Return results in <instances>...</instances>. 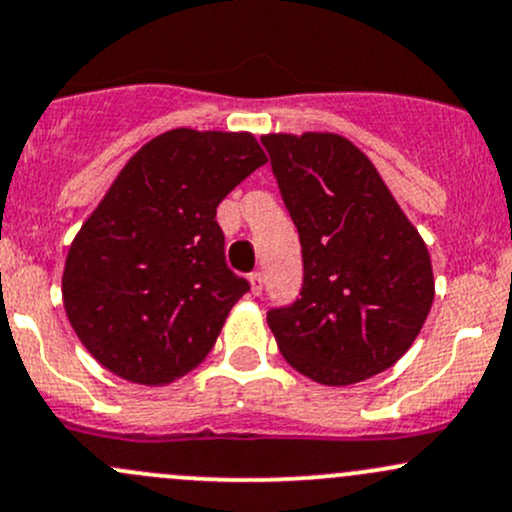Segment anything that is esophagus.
I'll return each instance as SVG.
<instances>
[{"instance_id": "obj_1", "label": "esophagus", "mask_w": 512, "mask_h": 512, "mask_svg": "<svg viewBox=\"0 0 512 512\" xmlns=\"http://www.w3.org/2000/svg\"><path fill=\"white\" fill-rule=\"evenodd\" d=\"M262 287H265V279H262L260 272L250 274V289L252 294H262Z\"/></svg>"}]
</instances>
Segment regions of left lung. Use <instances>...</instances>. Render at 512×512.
I'll list each match as a JSON object with an SVG mask.
<instances>
[{
  "mask_svg": "<svg viewBox=\"0 0 512 512\" xmlns=\"http://www.w3.org/2000/svg\"><path fill=\"white\" fill-rule=\"evenodd\" d=\"M262 144L304 255L301 299L267 314L274 341L314 383H363L410 351L427 321V245L351 139L272 132Z\"/></svg>",
  "mask_w": 512,
  "mask_h": 512,
  "instance_id": "1",
  "label": "left lung"
}]
</instances>
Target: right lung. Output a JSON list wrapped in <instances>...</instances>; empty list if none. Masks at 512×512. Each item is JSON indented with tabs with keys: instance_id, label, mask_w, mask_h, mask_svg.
Segmentation results:
<instances>
[{
	"instance_id": "right-lung-1",
	"label": "right lung",
	"mask_w": 512,
	"mask_h": 512,
	"mask_svg": "<svg viewBox=\"0 0 512 512\" xmlns=\"http://www.w3.org/2000/svg\"><path fill=\"white\" fill-rule=\"evenodd\" d=\"M267 164L250 132L176 127L134 152L68 247L63 306L117 378L169 385L206 360L250 292L228 270L218 203Z\"/></svg>"
}]
</instances>
